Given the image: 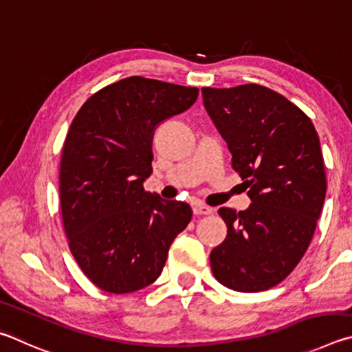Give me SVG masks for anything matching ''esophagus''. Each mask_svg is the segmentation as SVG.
<instances>
[{"label":"esophagus","mask_w":352,"mask_h":352,"mask_svg":"<svg viewBox=\"0 0 352 352\" xmlns=\"http://www.w3.org/2000/svg\"><path fill=\"white\" fill-rule=\"evenodd\" d=\"M213 210L210 207H207L204 204H193V213L196 217H201V214H210Z\"/></svg>","instance_id":"obj_1"}]
</instances>
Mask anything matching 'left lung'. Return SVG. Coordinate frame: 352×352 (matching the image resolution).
Instances as JSON below:
<instances>
[{"instance_id": "1", "label": "left lung", "mask_w": 352, "mask_h": 352, "mask_svg": "<svg viewBox=\"0 0 352 352\" xmlns=\"http://www.w3.org/2000/svg\"><path fill=\"white\" fill-rule=\"evenodd\" d=\"M201 91L252 199L248 210H218L227 236L212 250V272L233 291H266L292 272L316 232L326 196L318 134L303 111L266 86Z\"/></svg>"}]
</instances>
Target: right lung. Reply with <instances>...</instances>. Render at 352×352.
<instances>
[{"label":"right lung","instance_id":"right-lung-1","mask_svg":"<svg viewBox=\"0 0 352 352\" xmlns=\"http://www.w3.org/2000/svg\"><path fill=\"white\" fill-rule=\"evenodd\" d=\"M198 88L139 76L92 94L74 117L60 160V207L71 254L104 292L150 286L192 207L145 192L153 134L181 114Z\"/></svg>","mask_w":352,"mask_h":352}]
</instances>
